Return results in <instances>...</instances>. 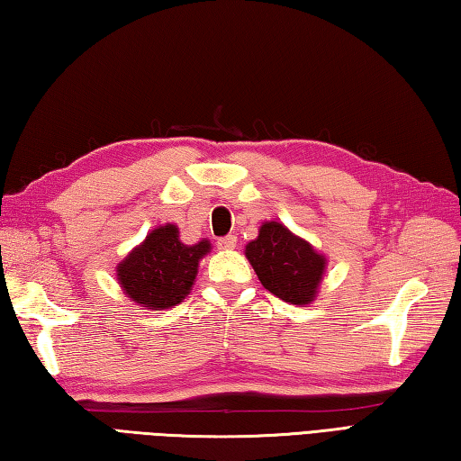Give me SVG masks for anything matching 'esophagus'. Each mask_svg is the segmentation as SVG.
Listing matches in <instances>:
<instances>
[{"mask_svg": "<svg viewBox=\"0 0 461 461\" xmlns=\"http://www.w3.org/2000/svg\"><path fill=\"white\" fill-rule=\"evenodd\" d=\"M217 247L221 250H230V249L237 247V237H234V234H227V237H222V239L217 240Z\"/></svg>", "mask_w": 461, "mask_h": 461, "instance_id": "obj_1", "label": "esophagus"}]
</instances>
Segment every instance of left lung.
I'll return each mask as SVG.
<instances>
[{
    "mask_svg": "<svg viewBox=\"0 0 461 461\" xmlns=\"http://www.w3.org/2000/svg\"><path fill=\"white\" fill-rule=\"evenodd\" d=\"M244 255L262 286L280 300L304 306L316 298L326 258L285 224L276 221L262 224L258 237L247 244Z\"/></svg>",
    "mask_w": 461,
    "mask_h": 461,
    "instance_id": "8db88e82",
    "label": "left lung"
}]
</instances>
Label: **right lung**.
Segmentation results:
<instances>
[{"label": "right lung", "instance_id": "add662e5", "mask_svg": "<svg viewBox=\"0 0 461 461\" xmlns=\"http://www.w3.org/2000/svg\"><path fill=\"white\" fill-rule=\"evenodd\" d=\"M211 250L209 240L183 244L175 224H165L147 234V239L117 267V280L125 294L139 306L173 308L191 293L199 260Z\"/></svg>", "mask_w": 461, "mask_h": 461}]
</instances>
